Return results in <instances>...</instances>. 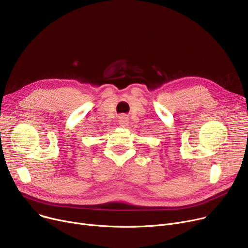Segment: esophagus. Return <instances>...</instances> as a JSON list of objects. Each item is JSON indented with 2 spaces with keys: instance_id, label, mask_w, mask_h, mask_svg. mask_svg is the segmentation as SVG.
I'll list each match as a JSON object with an SVG mask.
<instances>
[{
  "instance_id": "obj_1",
  "label": "esophagus",
  "mask_w": 248,
  "mask_h": 248,
  "mask_svg": "<svg viewBox=\"0 0 248 248\" xmlns=\"http://www.w3.org/2000/svg\"><path fill=\"white\" fill-rule=\"evenodd\" d=\"M127 124H128L127 117H126V116H124V115L121 116V119H120V124H121L122 126H126V125H127Z\"/></svg>"
}]
</instances>
